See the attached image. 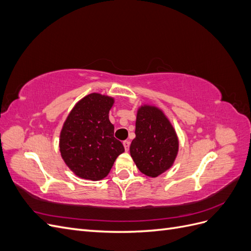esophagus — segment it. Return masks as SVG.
Instances as JSON below:
<instances>
[{"mask_svg":"<svg viewBox=\"0 0 251 251\" xmlns=\"http://www.w3.org/2000/svg\"><path fill=\"white\" fill-rule=\"evenodd\" d=\"M123 144H124V147H125V150L127 151L128 149H130V141L125 140V141L123 142Z\"/></svg>","mask_w":251,"mask_h":251,"instance_id":"34e87169","label":"esophagus"}]
</instances>
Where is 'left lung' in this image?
<instances>
[{"label":"left lung","mask_w":251,"mask_h":251,"mask_svg":"<svg viewBox=\"0 0 251 251\" xmlns=\"http://www.w3.org/2000/svg\"><path fill=\"white\" fill-rule=\"evenodd\" d=\"M135 134L130 153L142 174L156 178L172 168L178 155L179 139L161 109L154 104H141L136 115Z\"/></svg>","instance_id":"left-lung-1"}]
</instances>
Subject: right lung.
Here are the masks:
<instances>
[{"label": "right lung", "instance_id": "right-lung-1", "mask_svg": "<svg viewBox=\"0 0 251 251\" xmlns=\"http://www.w3.org/2000/svg\"><path fill=\"white\" fill-rule=\"evenodd\" d=\"M115 100L91 93L68 114L59 135V151L66 165L77 177L98 181L108 176L125 148L114 137L109 112Z\"/></svg>", "mask_w": 251, "mask_h": 251}]
</instances>
